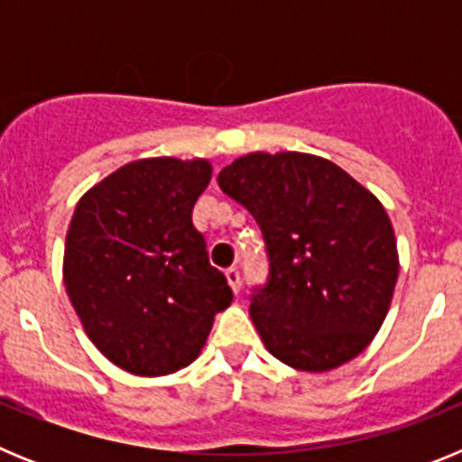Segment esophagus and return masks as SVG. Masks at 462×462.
Segmentation results:
<instances>
[{"label": "esophagus", "mask_w": 462, "mask_h": 462, "mask_svg": "<svg viewBox=\"0 0 462 462\" xmlns=\"http://www.w3.org/2000/svg\"><path fill=\"white\" fill-rule=\"evenodd\" d=\"M226 280H228V287L234 289V293H240V273L238 268H226Z\"/></svg>", "instance_id": "esophagus-1"}]
</instances>
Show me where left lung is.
I'll use <instances>...</instances> for the list:
<instances>
[{
	"label": "left lung",
	"instance_id": "1",
	"mask_svg": "<svg viewBox=\"0 0 462 462\" xmlns=\"http://www.w3.org/2000/svg\"><path fill=\"white\" fill-rule=\"evenodd\" d=\"M250 210L268 254V280L250 317L268 352L326 373L373 342L398 280V247L377 196L324 157L252 152L217 175Z\"/></svg>",
	"mask_w": 462,
	"mask_h": 462
}]
</instances>
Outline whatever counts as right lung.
Returning <instances> with one entry per match:
<instances>
[{
  "mask_svg": "<svg viewBox=\"0 0 462 462\" xmlns=\"http://www.w3.org/2000/svg\"><path fill=\"white\" fill-rule=\"evenodd\" d=\"M210 175L206 159H138L73 210L64 287L89 340L126 373L162 377L189 365L234 300L191 222Z\"/></svg>",
  "mask_w": 462,
  "mask_h": 462,
  "instance_id": "right-lung-1",
  "label": "right lung"
}]
</instances>
